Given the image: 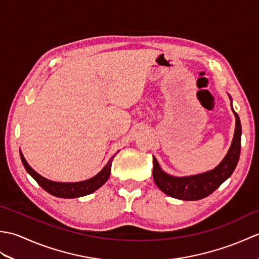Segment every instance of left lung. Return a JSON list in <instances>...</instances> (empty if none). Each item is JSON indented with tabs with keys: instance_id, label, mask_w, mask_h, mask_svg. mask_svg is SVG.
<instances>
[{
	"instance_id": "8db88e82",
	"label": "left lung",
	"mask_w": 259,
	"mask_h": 259,
	"mask_svg": "<svg viewBox=\"0 0 259 259\" xmlns=\"http://www.w3.org/2000/svg\"><path fill=\"white\" fill-rule=\"evenodd\" d=\"M230 97V96H229ZM232 99V98H230ZM236 117V128L232 146L223 161L210 171L188 176V177H174L166 174L159 166L153 157V180L158 188L164 194L181 200H199L209 196L227 180L237 166L240 156L241 124L238 114L234 110Z\"/></svg>"
}]
</instances>
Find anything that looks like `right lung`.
<instances>
[{"label": "right lung", "instance_id": "1", "mask_svg": "<svg viewBox=\"0 0 259 259\" xmlns=\"http://www.w3.org/2000/svg\"><path fill=\"white\" fill-rule=\"evenodd\" d=\"M119 152V151H118ZM21 160L23 163L26 171L31 175V177L34 179L36 183L40 185L49 194L56 196L59 198H78L82 196H87L92 194L93 191L100 188L101 186L107 183L110 177V171H111V164L115 155H113L106 166L103 167L100 172L84 181H79V183H57V181H51L41 175H38L35 170H33L29 163L26 162L25 158L20 151Z\"/></svg>", "mask_w": 259, "mask_h": 259}]
</instances>
